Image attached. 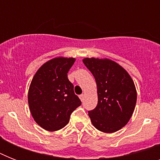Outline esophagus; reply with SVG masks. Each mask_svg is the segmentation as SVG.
<instances>
[{
  "label": "esophagus",
  "mask_w": 160,
  "mask_h": 160,
  "mask_svg": "<svg viewBox=\"0 0 160 160\" xmlns=\"http://www.w3.org/2000/svg\"><path fill=\"white\" fill-rule=\"evenodd\" d=\"M79 97H80V100H81V101H83V100H84V98H85V95H84V94H81V95H80V96H79Z\"/></svg>",
  "instance_id": "esophagus-1"
}]
</instances>
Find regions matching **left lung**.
<instances>
[{
  "label": "left lung",
  "mask_w": 160,
  "mask_h": 160,
  "mask_svg": "<svg viewBox=\"0 0 160 160\" xmlns=\"http://www.w3.org/2000/svg\"><path fill=\"white\" fill-rule=\"evenodd\" d=\"M83 63L97 85L98 104L88 112L93 125L105 133L118 131L129 122L136 105L134 81L126 70L113 60L85 58Z\"/></svg>",
  "instance_id": "obj_1"
}]
</instances>
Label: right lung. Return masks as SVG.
I'll list each match as a JSON object with an SVG mask.
<instances>
[{"instance_id": "add662e5", "label": "right lung", "mask_w": 160, "mask_h": 160, "mask_svg": "<svg viewBox=\"0 0 160 160\" xmlns=\"http://www.w3.org/2000/svg\"><path fill=\"white\" fill-rule=\"evenodd\" d=\"M74 58L49 60L34 75L28 92L30 110L35 121L48 131L62 129L81 101L67 77Z\"/></svg>"}]
</instances>
